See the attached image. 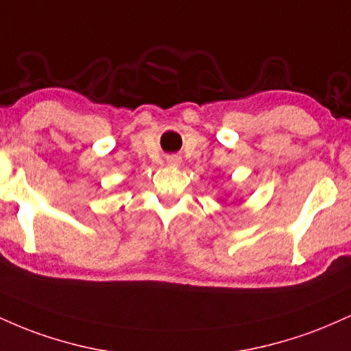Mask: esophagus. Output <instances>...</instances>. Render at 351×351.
<instances>
[{
	"instance_id": "34e87169",
	"label": "esophagus",
	"mask_w": 351,
	"mask_h": 351,
	"mask_svg": "<svg viewBox=\"0 0 351 351\" xmlns=\"http://www.w3.org/2000/svg\"><path fill=\"white\" fill-rule=\"evenodd\" d=\"M168 163L173 165V167H176V165H180V156H176V155L168 156Z\"/></svg>"
}]
</instances>
